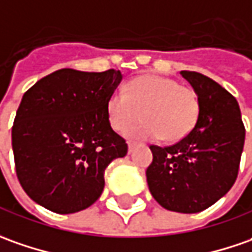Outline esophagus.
I'll return each mask as SVG.
<instances>
[{
	"label": "esophagus",
	"mask_w": 252,
	"mask_h": 252,
	"mask_svg": "<svg viewBox=\"0 0 252 252\" xmlns=\"http://www.w3.org/2000/svg\"><path fill=\"white\" fill-rule=\"evenodd\" d=\"M134 148H135V143H132V142L128 143V152L129 153L132 152V151H134Z\"/></svg>",
	"instance_id": "obj_1"
}]
</instances>
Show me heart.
<instances>
[{"instance_id":"heart-1","label":"heart","mask_w":252,"mask_h":252,"mask_svg":"<svg viewBox=\"0 0 252 252\" xmlns=\"http://www.w3.org/2000/svg\"><path fill=\"white\" fill-rule=\"evenodd\" d=\"M199 111L201 101L194 89L160 75L135 78L126 83L124 93L116 92L107 100L109 123L117 132H124L143 117L128 131V136L136 141L161 136L180 141L194 129Z\"/></svg>"}]
</instances>
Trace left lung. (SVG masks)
I'll return each mask as SVG.
<instances>
[{
	"label": "left lung",
	"instance_id": "8db88e82",
	"mask_svg": "<svg viewBox=\"0 0 252 252\" xmlns=\"http://www.w3.org/2000/svg\"><path fill=\"white\" fill-rule=\"evenodd\" d=\"M199 96L201 111L194 129L170 146L151 145L146 169L152 196L164 209L202 212L233 187L239 174L246 128L239 103L213 79L181 71Z\"/></svg>",
	"mask_w": 252,
	"mask_h": 252
}]
</instances>
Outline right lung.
<instances>
[{
  "instance_id": "obj_1",
  "label": "right lung",
  "mask_w": 252,
  "mask_h": 252,
  "mask_svg": "<svg viewBox=\"0 0 252 252\" xmlns=\"http://www.w3.org/2000/svg\"><path fill=\"white\" fill-rule=\"evenodd\" d=\"M121 79L116 69L64 68L23 94L12 126L13 159L21 186L36 204L66 215L99 199L106 167L128 152L107 117V100Z\"/></svg>"
}]
</instances>
